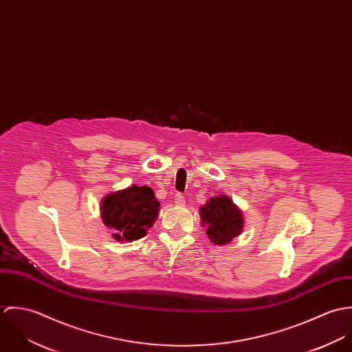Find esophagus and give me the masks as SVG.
<instances>
[{"instance_id": "esophagus-1", "label": "esophagus", "mask_w": 352, "mask_h": 352, "mask_svg": "<svg viewBox=\"0 0 352 352\" xmlns=\"http://www.w3.org/2000/svg\"><path fill=\"white\" fill-rule=\"evenodd\" d=\"M184 201H186V199H184V197H183L182 194H176V195H175V204H177V206H183V204H184Z\"/></svg>"}]
</instances>
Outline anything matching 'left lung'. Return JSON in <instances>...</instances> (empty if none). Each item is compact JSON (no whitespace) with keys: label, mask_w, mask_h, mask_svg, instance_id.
Returning <instances> with one entry per match:
<instances>
[{"label":"left lung","mask_w":352,"mask_h":352,"mask_svg":"<svg viewBox=\"0 0 352 352\" xmlns=\"http://www.w3.org/2000/svg\"><path fill=\"white\" fill-rule=\"evenodd\" d=\"M201 225L206 226L208 240L217 245H225L241 234L244 228L243 211L225 195L214 197L201 204Z\"/></svg>","instance_id":"1"}]
</instances>
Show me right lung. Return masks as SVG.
Returning a JSON list of instances; mask_svg holds the SVG:
<instances>
[{
	"mask_svg": "<svg viewBox=\"0 0 352 352\" xmlns=\"http://www.w3.org/2000/svg\"><path fill=\"white\" fill-rule=\"evenodd\" d=\"M102 223L113 230L116 241H134L146 236L155 222L160 201L148 186L129 188L105 195L101 199Z\"/></svg>",
	"mask_w": 352,
	"mask_h": 352,
	"instance_id": "right-lung-1",
	"label": "right lung"
}]
</instances>
